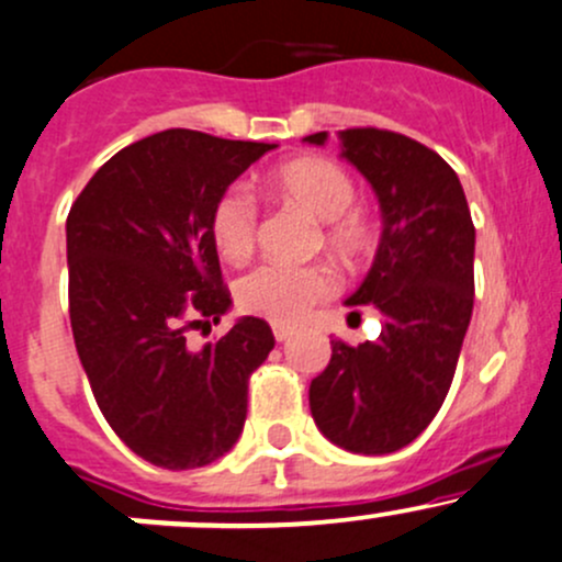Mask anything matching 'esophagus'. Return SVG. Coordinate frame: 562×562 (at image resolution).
I'll return each mask as SVG.
<instances>
[{
    "label": "esophagus",
    "instance_id": "obj_1",
    "mask_svg": "<svg viewBox=\"0 0 562 562\" xmlns=\"http://www.w3.org/2000/svg\"><path fill=\"white\" fill-rule=\"evenodd\" d=\"M271 333H274L277 341H288V338L293 336V328H288V325H274V328H271Z\"/></svg>",
    "mask_w": 562,
    "mask_h": 562
}]
</instances>
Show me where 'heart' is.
Masks as SVG:
<instances>
[{"instance_id":"obj_1","label":"heart","mask_w":562,"mask_h":562,"mask_svg":"<svg viewBox=\"0 0 562 562\" xmlns=\"http://www.w3.org/2000/svg\"><path fill=\"white\" fill-rule=\"evenodd\" d=\"M267 187L301 211L325 221V239L344 258H355L368 245V224L355 202V181L341 165L323 157H301L267 176ZM258 207L245 189H226L211 211V237L226 261H245L256 248ZM336 271L328 263L288 267L261 263L237 282V306L245 314L277 325L301 323L314 304L336 293Z\"/></svg>"}]
</instances>
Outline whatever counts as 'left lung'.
<instances>
[{"label":"left lung","mask_w":562,"mask_h":562,"mask_svg":"<svg viewBox=\"0 0 562 562\" xmlns=\"http://www.w3.org/2000/svg\"><path fill=\"white\" fill-rule=\"evenodd\" d=\"M325 138L304 140L323 146ZM338 138L384 218L373 267L347 304H373L384 330L360 347L330 341L310 408L338 448L379 456L416 440L451 390L472 317L474 224L459 176L437 151L379 127H349Z\"/></svg>","instance_id":"left-lung-1"}]
</instances>
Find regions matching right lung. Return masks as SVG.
I'll return each mask as SVG.
<instances>
[{"instance_id":"obj_1","label":"right lung","mask_w":562,"mask_h":562,"mask_svg":"<svg viewBox=\"0 0 562 562\" xmlns=\"http://www.w3.org/2000/svg\"><path fill=\"white\" fill-rule=\"evenodd\" d=\"M274 144L154 133L116 151L66 218L69 317L90 390L122 442L162 470H196L237 442L248 381L274 349L243 317L202 349L187 333L232 306L211 211Z\"/></svg>"}]
</instances>
